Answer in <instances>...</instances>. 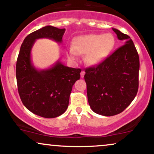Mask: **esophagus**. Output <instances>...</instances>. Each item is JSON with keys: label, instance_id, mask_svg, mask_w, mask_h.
<instances>
[{"label": "esophagus", "instance_id": "34e87169", "mask_svg": "<svg viewBox=\"0 0 154 154\" xmlns=\"http://www.w3.org/2000/svg\"><path fill=\"white\" fill-rule=\"evenodd\" d=\"M85 74V72L84 71H82V72H80V77H82H82H84Z\"/></svg>", "mask_w": 154, "mask_h": 154}]
</instances>
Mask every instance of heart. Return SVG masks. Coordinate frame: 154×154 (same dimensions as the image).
Returning a JSON list of instances; mask_svg holds the SVG:
<instances>
[{"instance_id": "b5f03b06", "label": "heart", "mask_w": 154, "mask_h": 154, "mask_svg": "<svg viewBox=\"0 0 154 154\" xmlns=\"http://www.w3.org/2000/svg\"><path fill=\"white\" fill-rule=\"evenodd\" d=\"M115 44V38L111 33L80 35L74 39L73 46L69 48L67 54L74 60L78 59L79 54L85 55V62L96 66L109 57Z\"/></svg>"}]
</instances>
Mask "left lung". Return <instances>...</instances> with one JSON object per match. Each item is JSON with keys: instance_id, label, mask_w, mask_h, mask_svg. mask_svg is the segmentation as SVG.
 <instances>
[{"instance_id": "1", "label": "left lung", "mask_w": 154, "mask_h": 154, "mask_svg": "<svg viewBox=\"0 0 154 154\" xmlns=\"http://www.w3.org/2000/svg\"><path fill=\"white\" fill-rule=\"evenodd\" d=\"M125 42L103 62L85 69L88 103L100 115H116L126 109L138 90L139 56L132 39L112 28Z\"/></svg>"}]
</instances>
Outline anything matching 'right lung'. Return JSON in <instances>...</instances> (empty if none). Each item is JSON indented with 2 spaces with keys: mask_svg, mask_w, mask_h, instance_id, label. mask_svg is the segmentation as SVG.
I'll return each mask as SVG.
<instances>
[{
  "mask_svg": "<svg viewBox=\"0 0 154 154\" xmlns=\"http://www.w3.org/2000/svg\"><path fill=\"white\" fill-rule=\"evenodd\" d=\"M64 32L65 29L45 26L28 35L19 51L16 66L19 96L28 110L42 117L55 118L66 111L81 69L64 66L59 60L51 68L39 70L32 62L31 51L38 39L61 43Z\"/></svg>",
  "mask_w": 154,
  "mask_h": 154,
  "instance_id": "1",
  "label": "right lung"
}]
</instances>
